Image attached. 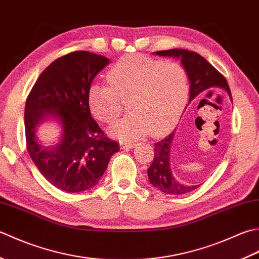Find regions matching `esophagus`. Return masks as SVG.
<instances>
[{"label": "esophagus", "mask_w": 259, "mask_h": 259, "mask_svg": "<svg viewBox=\"0 0 259 259\" xmlns=\"http://www.w3.org/2000/svg\"><path fill=\"white\" fill-rule=\"evenodd\" d=\"M135 146L134 142H120V149L126 150V149H131V147Z\"/></svg>", "instance_id": "esophagus-1"}]
</instances>
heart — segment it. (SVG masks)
<instances>
[{
    "label": "heart",
    "mask_w": 259,
    "mask_h": 259,
    "mask_svg": "<svg viewBox=\"0 0 259 259\" xmlns=\"http://www.w3.org/2000/svg\"><path fill=\"white\" fill-rule=\"evenodd\" d=\"M108 83H92L87 104L94 117L112 123L128 100L130 115L116 122L110 133L122 141L159 135L178 119L189 96L186 69L176 61H162L128 55L116 61L107 72Z\"/></svg>",
    "instance_id": "obj_1"
}]
</instances>
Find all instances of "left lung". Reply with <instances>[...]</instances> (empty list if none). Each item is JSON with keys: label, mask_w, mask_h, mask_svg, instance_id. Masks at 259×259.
<instances>
[{"label": "left lung", "mask_w": 259, "mask_h": 259, "mask_svg": "<svg viewBox=\"0 0 259 259\" xmlns=\"http://www.w3.org/2000/svg\"><path fill=\"white\" fill-rule=\"evenodd\" d=\"M155 55L162 57H176L181 59L182 66L186 69L190 80L189 103L202 95L208 88L212 87L225 89L231 98L230 88L226 78L197 52L186 49H171L156 51ZM173 136L174 132L154 143V159L147 170V176H149L152 186L160 191L167 194H183L193 191L199 186L198 184L197 186H184L173 177L170 167V146Z\"/></svg>", "instance_id": "8db88e82"}]
</instances>
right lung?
<instances>
[{"mask_svg":"<svg viewBox=\"0 0 259 259\" xmlns=\"http://www.w3.org/2000/svg\"><path fill=\"white\" fill-rule=\"evenodd\" d=\"M108 62V58L88 51L62 56L41 72L26 98V150L42 176L62 191L80 192L96 186L119 150L95 122L87 104L88 87ZM48 115L60 120L63 134L55 149L44 150L35 130Z\"/></svg>","mask_w":259,"mask_h":259,"instance_id":"add662e5","label":"right lung"}]
</instances>
